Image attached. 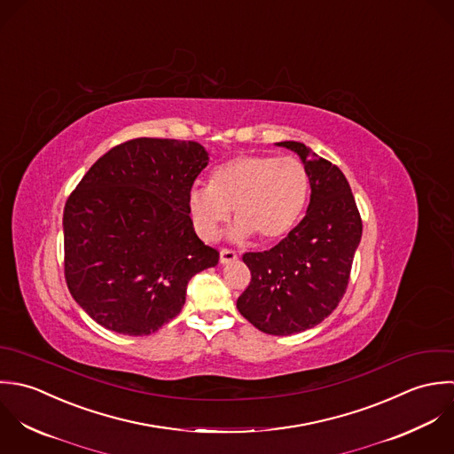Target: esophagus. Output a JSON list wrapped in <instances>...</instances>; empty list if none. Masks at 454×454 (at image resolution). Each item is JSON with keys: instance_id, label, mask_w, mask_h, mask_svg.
<instances>
[{"instance_id": "esophagus-1", "label": "esophagus", "mask_w": 454, "mask_h": 454, "mask_svg": "<svg viewBox=\"0 0 454 454\" xmlns=\"http://www.w3.org/2000/svg\"><path fill=\"white\" fill-rule=\"evenodd\" d=\"M238 259V254L234 250H229V248H222L220 252V262L222 264H229V262H234Z\"/></svg>"}]
</instances>
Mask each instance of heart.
Wrapping results in <instances>:
<instances>
[{
    "mask_svg": "<svg viewBox=\"0 0 454 454\" xmlns=\"http://www.w3.org/2000/svg\"><path fill=\"white\" fill-rule=\"evenodd\" d=\"M308 195L309 177L301 160L239 154L213 170L211 184H197L188 192V211L206 241L216 239L234 207V239L257 234L261 241L273 243L298 225Z\"/></svg>",
    "mask_w": 454,
    "mask_h": 454,
    "instance_id": "1",
    "label": "heart"
}]
</instances>
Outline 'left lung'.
Listing matches in <instances>:
<instances>
[{
  "label": "left lung",
  "instance_id": "left-lung-1",
  "mask_svg": "<svg viewBox=\"0 0 454 454\" xmlns=\"http://www.w3.org/2000/svg\"><path fill=\"white\" fill-rule=\"evenodd\" d=\"M300 154L309 177V204L301 222L277 247L248 252L250 286L239 313L275 336L301 333L341 301L363 234V222L343 172L302 143H278Z\"/></svg>",
  "mask_w": 454,
  "mask_h": 454
}]
</instances>
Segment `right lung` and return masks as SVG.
I'll list each match as a JSON object with an SVG mask.
<instances>
[{"label":"right lung","instance_id":"add662e5","mask_svg":"<svg viewBox=\"0 0 454 454\" xmlns=\"http://www.w3.org/2000/svg\"><path fill=\"white\" fill-rule=\"evenodd\" d=\"M207 161L199 143L139 137L100 156L70 193L65 280L95 322L152 334L181 311L190 278L218 264L188 211Z\"/></svg>","mask_w":454,"mask_h":454}]
</instances>
